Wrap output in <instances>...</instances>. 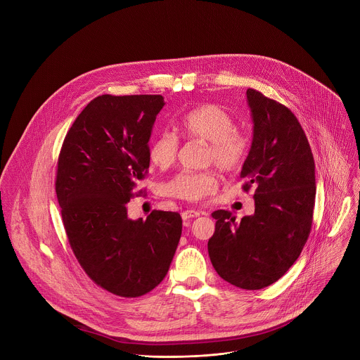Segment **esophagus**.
<instances>
[{"instance_id":"esophagus-1","label":"esophagus","mask_w":360,"mask_h":360,"mask_svg":"<svg viewBox=\"0 0 360 360\" xmlns=\"http://www.w3.org/2000/svg\"><path fill=\"white\" fill-rule=\"evenodd\" d=\"M199 215H200V212H199V211L188 210V211H184V212H182V219H184V221H188V219L196 218V217H199Z\"/></svg>"}]
</instances>
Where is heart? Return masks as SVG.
Listing matches in <instances>:
<instances>
[{"mask_svg":"<svg viewBox=\"0 0 360 360\" xmlns=\"http://www.w3.org/2000/svg\"><path fill=\"white\" fill-rule=\"evenodd\" d=\"M181 127L188 138L207 142L203 162L214 164L219 171L232 174L245 162L250 148V138L235 127V118L229 111L217 104H205L186 112ZM179 141L171 131H162L152 139L148 155L158 168H169L178 155ZM218 188L217 175L211 171L196 174H179L164 186L169 196L188 202H199L214 193Z\"/></svg>","mask_w":360,"mask_h":360,"instance_id":"b5f03b06","label":"heart"}]
</instances>
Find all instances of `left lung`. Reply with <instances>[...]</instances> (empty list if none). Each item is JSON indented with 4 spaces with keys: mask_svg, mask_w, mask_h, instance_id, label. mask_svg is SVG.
<instances>
[{
    "mask_svg": "<svg viewBox=\"0 0 360 360\" xmlns=\"http://www.w3.org/2000/svg\"><path fill=\"white\" fill-rule=\"evenodd\" d=\"M246 98L253 138L240 178L243 191L256 186L255 214L238 224L232 212L215 211L208 252L224 281L256 290L299 258L312 228L316 179L309 142L292 111L252 88Z\"/></svg>",
    "mask_w": 360,
    "mask_h": 360,
    "instance_id": "1",
    "label": "left lung"
}]
</instances>
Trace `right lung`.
I'll return each mask as SVG.
<instances>
[{"mask_svg":"<svg viewBox=\"0 0 360 360\" xmlns=\"http://www.w3.org/2000/svg\"><path fill=\"white\" fill-rule=\"evenodd\" d=\"M164 105L162 95H99L74 121L58 158L56 192L71 249L98 286L122 297L164 281L182 233L178 212L132 221L127 210L142 192L138 181Z\"/></svg>","mask_w":360,"mask_h":360,"instance_id":"obj_1","label":"right lung"}]
</instances>
